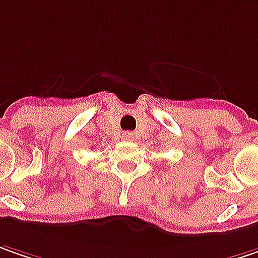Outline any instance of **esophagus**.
Here are the masks:
<instances>
[{"label":"esophagus","mask_w":258,"mask_h":258,"mask_svg":"<svg viewBox=\"0 0 258 258\" xmlns=\"http://www.w3.org/2000/svg\"><path fill=\"white\" fill-rule=\"evenodd\" d=\"M122 139H124V140H133V139H134V136H133V134H131V133H124V134H122Z\"/></svg>","instance_id":"34e87169"}]
</instances>
